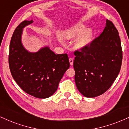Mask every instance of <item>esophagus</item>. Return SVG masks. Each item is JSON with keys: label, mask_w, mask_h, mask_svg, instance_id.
<instances>
[{"label": "esophagus", "mask_w": 129, "mask_h": 129, "mask_svg": "<svg viewBox=\"0 0 129 129\" xmlns=\"http://www.w3.org/2000/svg\"><path fill=\"white\" fill-rule=\"evenodd\" d=\"M69 62H70V66H73V59L72 58V57H70L69 58Z\"/></svg>", "instance_id": "obj_1"}]
</instances>
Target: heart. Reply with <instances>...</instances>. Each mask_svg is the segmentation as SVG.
<instances>
[{
    "instance_id": "b5f03b06",
    "label": "heart",
    "mask_w": 129,
    "mask_h": 129,
    "mask_svg": "<svg viewBox=\"0 0 129 129\" xmlns=\"http://www.w3.org/2000/svg\"><path fill=\"white\" fill-rule=\"evenodd\" d=\"M85 28L84 24L78 23L67 30L63 33V37L67 39H74L78 37L74 43V47L77 50L82 49L90 44L92 36L91 29L87 28L84 30Z\"/></svg>"
}]
</instances>
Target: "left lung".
I'll return each mask as SVG.
<instances>
[{
	"label": "left lung",
	"instance_id": "left-lung-1",
	"mask_svg": "<svg viewBox=\"0 0 129 129\" xmlns=\"http://www.w3.org/2000/svg\"><path fill=\"white\" fill-rule=\"evenodd\" d=\"M74 54L75 81L79 92L87 98L106 92L120 72L122 60L121 39L113 23L106 20L100 36Z\"/></svg>",
	"mask_w": 129,
	"mask_h": 129
}]
</instances>
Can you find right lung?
I'll return each mask as SVG.
<instances>
[{"label":"right lung","mask_w":129,"mask_h":129,"mask_svg":"<svg viewBox=\"0 0 129 129\" xmlns=\"http://www.w3.org/2000/svg\"><path fill=\"white\" fill-rule=\"evenodd\" d=\"M33 20H24L17 26L11 37L8 62L16 83L25 92L38 98L52 96L66 71L69 68L67 54H56L48 47L31 53L22 45L23 29Z\"/></svg>","instance_id":"1"}]
</instances>
